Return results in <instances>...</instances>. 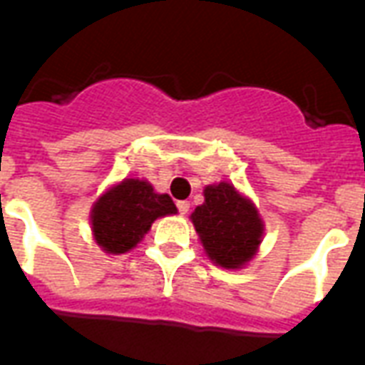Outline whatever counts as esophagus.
I'll return each instance as SVG.
<instances>
[{"instance_id":"1","label":"esophagus","mask_w":365,"mask_h":365,"mask_svg":"<svg viewBox=\"0 0 365 365\" xmlns=\"http://www.w3.org/2000/svg\"><path fill=\"white\" fill-rule=\"evenodd\" d=\"M178 211L182 215H187V211H190V201H178Z\"/></svg>"}]
</instances>
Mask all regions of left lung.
Masks as SVG:
<instances>
[{
	"mask_svg": "<svg viewBox=\"0 0 365 365\" xmlns=\"http://www.w3.org/2000/svg\"><path fill=\"white\" fill-rule=\"evenodd\" d=\"M203 195L205 203L191 213L203 250L221 268H245L258 252L264 235L258 209L227 182L207 185Z\"/></svg>",
	"mask_w": 365,
	"mask_h": 365,
	"instance_id": "obj_1",
	"label": "left lung"
}]
</instances>
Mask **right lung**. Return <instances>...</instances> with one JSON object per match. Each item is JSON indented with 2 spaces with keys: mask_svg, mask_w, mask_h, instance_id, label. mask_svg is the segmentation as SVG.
I'll return each mask as SVG.
<instances>
[{
  "mask_svg": "<svg viewBox=\"0 0 365 365\" xmlns=\"http://www.w3.org/2000/svg\"><path fill=\"white\" fill-rule=\"evenodd\" d=\"M178 213L168 193H156L146 180L127 178L99 195L91 209V232L107 254L133 250L152 222Z\"/></svg>",
  "mask_w": 365,
  "mask_h": 365,
  "instance_id": "1",
  "label": "right lung"
}]
</instances>
